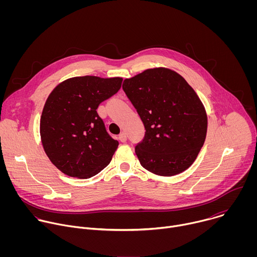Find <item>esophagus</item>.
I'll use <instances>...</instances> for the list:
<instances>
[{
	"mask_svg": "<svg viewBox=\"0 0 257 257\" xmlns=\"http://www.w3.org/2000/svg\"><path fill=\"white\" fill-rule=\"evenodd\" d=\"M119 140L122 141V142H125V141L127 140V135H126V133H124V132L120 133V135H119Z\"/></svg>",
	"mask_w": 257,
	"mask_h": 257,
	"instance_id": "34e87169",
	"label": "esophagus"
}]
</instances>
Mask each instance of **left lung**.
<instances>
[{
	"instance_id": "1",
	"label": "left lung",
	"mask_w": 257,
	"mask_h": 257,
	"mask_svg": "<svg viewBox=\"0 0 257 257\" xmlns=\"http://www.w3.org/2000/svg\"><path fill=\"white\" fill-rule=\"evenodd\" d=\"M123 90L145 128L135 148L141 166L167 177L187 170L207 131L205 108L194 89L177 72L159 67L125 79Z\"/></svg>"
}]
</instances>
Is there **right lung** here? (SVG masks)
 <instances>
[{
  "instance_id": "add662e5",
  "label": "right lung",
  "mask_w": 257,
  "mask_h": 257,
  "mask_svg": "<svg viewBox=\"0 0 257 257\" xmlns=\"http://www.w3.org/2000/svg\"><path fill=\"white\" fill-rule=\"evenodd\" d=\"M122 81L121 77H72L48 96L41 117V139L48 158L62 173L87 179L111 162L119 142L107 134L96 108L118 92Z\"/></svg>"
}]
</instances>
